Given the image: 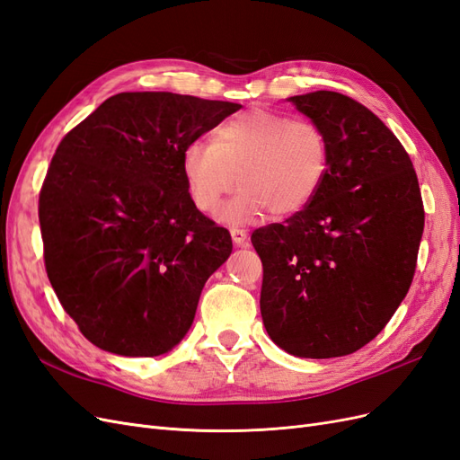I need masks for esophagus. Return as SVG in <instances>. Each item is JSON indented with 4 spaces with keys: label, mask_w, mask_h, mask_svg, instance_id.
<instances>
[{
    "label": "esophagus",
    "mask_w": 460,
    "mask_h": 460,
    "mask_svg": "<svg viewBox=\"0 0 460 460\" xmlns=\"http://www.w3.org/2000/svg\"><path fill=\"white\" fill-rule=\"evenodd\" d=\"M230 234H232V242L235 245H243L247 242V232L243 228H238V226H232L230 228Z\"/></svg>",
    "instance_id": "obj_1"
}]
</instances>
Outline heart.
Instances as JSON below:
<instances>
[{
  "mask_svg": "<svg viewBox=\"0 0 460 460\" xmlns=\"http://www.w3.org/2000/svg\"><path fill=\"white\" fill-rule=\"evenodd\" d=\"M182 174L191 203L218 215L235 180L242 188L226 208L232 222L294 215L307 205L328 171V140L307 119L249 109L222 120L213 142L193 140L182 151Z\"/></svg>",
  "mask_w": 460,
  "mask_h": 460,
  "instance_id": "obj_1",
  "label": "heart"
}]
</instances>
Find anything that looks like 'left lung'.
I'll return each mask as SVG.
<instances>
[{
	"instance_id": "left-lung-1",
	"label": "left lung",
	"mask_w": 460,
	"mask_h": 460,
	"mask_svg": "<svg viewBox=\"0 0 460 460\" xmlns=\"http://www.w3.org/2000/svg\"><path fill=\"white\" fill-rule=\"evenodd\" d=\"M289 102L326 134L328 171L301 211L252 234L261 314L284 351L343 357L378 336L412 284L420 186L405 147L363 103L326 90Z\"/></svg>"
}]
</instances>
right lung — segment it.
<instances>
[{
	"label": "right lung",
	"mask_w": 460,
	"mask_h": 460,
	"mask_svg": "<svg viewBox=\"0 0 460 460\" xmlns=\"http://www.w3.org/2000/svg\"><path fill=\"white\" fill-rule=\"evenodd\" d=\"M240 107L122 92L55 149L38 201L46 272L65 313L100 349L157 357L186 336L232 238L191 203L180 161Z\"/></svg>",
	"instance_id": "right-lung-1"
}]
</instances>
